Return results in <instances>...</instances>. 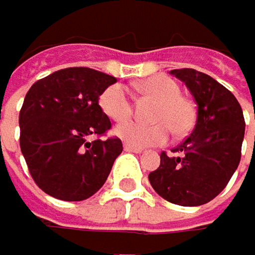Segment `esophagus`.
I'll list each match as a JSON object with an SVG mask.
<instances>
[{
    "label": "esophagus",
    "instance_id": "esophagus-1",
    "mask_svg": "<svg viewBox=\"0 0 255 255\" xmlns=\"http://www.w3.org/2000/svg\"><path fill=\"white\" fill-rule=\"evenodd\" d=\"M124 150L131 151V153H142V148H139V146H133L130 143H124Z\"/></svg>",
    "mask_w": 255,
    "mask_h": 255
}]
</instances>
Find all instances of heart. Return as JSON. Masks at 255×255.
Instances as JSON below:
<instances>
[{"instance_id": "1", "label": "heart", "mask_w": 255, "mask_h": 255, "mask_svg": "<svg viewBox=\"0 0 255 255\" xmlns=\"http://www.w3.org/2000/svg\"><path fill=\"white\" fill-rule=\"evenodd\" d=\"M140 92L156 101L148 118L153 124H139L134 121L124 122L115 128V134L125 143L133 146H150L166 142L170 130L176 136L187 134L194 125L193 105L180 96V87L168 76L156 75L140 84ZM99 107L107 118L115 122L131 116L133 107L125 87L113 84L101 93Z\"/></svg>"}]
</instances>
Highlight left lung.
<instances>
[{
    "instance_id": "left-lung-1",
    "label": "left lung",
    "mask_w": 255,
    "mask_h": 255,
    "mask_svg": "<svg viewBox=\"0 0 255 255\" xmlns=\"http://www.w3.org/2000/svg\"><path fill=\"white\" fill-rule=\"evenodd\" d=\"M185 82L197 104L191 134L160 154L159 168L148 174L154 191L176 205L199 207L223 191L237 170L245 136L243 112L236 96L211 76L194 68L171 70Z\"/></svg>"
}]
</instances>
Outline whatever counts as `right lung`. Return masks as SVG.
<instances>
[{"instance_id":"obj_1","label":"right lung","mask_w":255,"mask_h":255,"mask_svg":"<svg viewBox=\"0 0 255 255\" xmlns=\"http://www.w3.org/2000/svg\"><path fill=\"white\" fill-rule=\"evenodd\" d=\"M116 78L87 67L62 68L36 81L19 112V145L35 183L67 202L92 197L122 153L118 137L95 139L112 128L99 107Z\"/></svg>"}]
</instances>
